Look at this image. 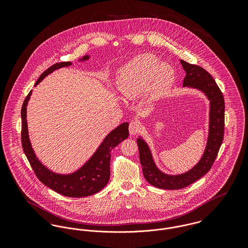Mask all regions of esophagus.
I'll return each mask as SVG.
<instances>
[{
  "instance_id": "34e87169",
  "label": "esophagus",
  "mask_w": 248,
  "mask_h": 248,
  "mask_svg": "<svg viewBox=\"0 0 248 248\" xmlns=\"http://www.w3.org/2000/svg\"><path fill=\"white\" fill-rule=\"evenodd\" d=\"M141 129V126L140 124V122L138 121H132L130 123V126H129V132H130V135L131 136H134V135H137Z\"/></svg>"
}]
</instances>
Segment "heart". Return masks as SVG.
<instances>
[{
    "label": "heart",
    "instance_id": "1",
    "mask_svg": "<svg viewBox=\"0 0 248 248\" xmlns=\"http://www.w3.org/2000/svg\"><path fill=\"white\" fill-rule=\"evenodd\" d=\"M175 71L159 63L153 54H141L122 67L116 74L115 87L126 99H136L145 92L151 98L162 95L174 83Z\"/></svg>",
    "mask_w": 248,
    "mask_h": 248
}]
</instances>
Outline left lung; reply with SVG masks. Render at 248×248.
I'll return each mask as SVG.
<instances>
[{"label": "left lung", "mask_w": 248, "mask_h": 248, "mask_svg": "<svg viewBox=\"0 0 248 248\" xmlns=\"http://www.w3.org/2000/svg\"><path fill=\"white\" fill-rule=\"evenodd\" d=\"M180 63L186 72L183 87L194 88L202 92L210 101L209 132L206 147L201 160L188 172L175 176L162 173L156 167L148 144L141 137L138 139L142 171L146 180L155 187L167 190L184 188L203 177L212 167L224 134V99L216 81L203 68L183 60H180Z\"/></svg>", "instance_id": "8db88e82"}]
</instances>
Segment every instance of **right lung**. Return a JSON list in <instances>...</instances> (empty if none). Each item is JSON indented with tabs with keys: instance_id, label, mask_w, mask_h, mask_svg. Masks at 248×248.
<instances>
[{
	"instance_id": "right-lung-1",
	"label": "right lung",
	"mask_w": 248,
	"mask_h": 248,
	"mask_svg": "<svg viewBox=\"0 0 248 248\" xmlns=\"http://www.w3.org/2000/svg\"><path fill=\"white\" fill-rule=\"evenodd\" d=\"M90 56L85 55L79 61L89 60ZM71 62H61L52 65L46 71H44L34 86H37L46 76L58 69L71 66ZM32 91L26 97L22 110V146L24 153L32 167L36 177L48 188L53 191L71 198H81L92 196L102 190L109 179V161L110 152L119 143L129 137V123L125 122L112 130L100 146L97 148L92 157L77 171L72 174L62 175L57 174L47 169L36 156L29 137L28 121H27V107L30 101Z\"/></svg>"
}]
</instances>
